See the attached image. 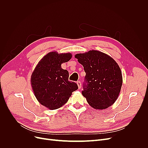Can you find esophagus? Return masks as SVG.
Returning a JSON list of instances; mask_svg holds the SVG:
<instances>
[{
    "mask_svg": "<svg viewBox=\"0 0 148 148\" xmlns=\"http://www.w3.org/2000/svg\"><path fill=\"white\" fill-rule=\"evenodd\" d=\"M77 84H78V86L79 88V89H80L82 88V83H81V82L80 81H78L77 82Z\"/></svg>",
    "mask_w": 148,
    "mask_h": 148,
    "instance_id": "1",
    "label": "esophagus"
}]
</instances>
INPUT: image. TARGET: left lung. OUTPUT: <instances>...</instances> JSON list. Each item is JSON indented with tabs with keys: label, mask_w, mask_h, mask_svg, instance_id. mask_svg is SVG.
Returning a JSON list of instances; mask_svg holds the SVG:
<instances>
[{
	"label": "left lung",
	"mask_w": 148,
	"mask_h": 148,
	"mask_svg": "<svg viewBox=\"0 0 148 148\" xmlns=\"http://www.w3.org/2000/svg\"><path fill=\"white\" fill-rule=\"evenodd\" d=\"M86 73L83 96L94 109L108 108L117 100L122 85V71L112 58L102 52L89 51L75 56Z\"/></svg>",
	"instance_id": "obj_1"
}]
</instances>
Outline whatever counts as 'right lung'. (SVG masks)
Wrapping results in <instances>:
<instances>
[{"instance_id": "right-lung-1", "label": "right lung", "mask_w": 148, "mask_h": 148, "mask_svg": "<svg viewBox=\"0 0 148 148\" xmlns=\"http://www.w3.org/2000/svg\"><path fill=\"white\" fill-rule=\"evenodd\" d=\"M71 57L70 53L49 52L39 62L31 75V86L36 97L49 109L64 106L72 92L78 88L77 83L69 80V71L61 66Z\"/></svg>"}]
</instances>
